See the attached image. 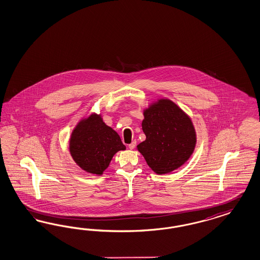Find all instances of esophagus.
I'll return each mask as SVG.
<instances>
[{
	"label": "esophagus",
	"instance_id": "esophagus-1",
	"mask_svg": "<svg viewBox=\"0 0 260 260\" xmlns=\"http://www.w3.org/2000/svg\"><path fill=\"white\" fill-rule=\"evenodd\" d=\"M135 146H136V141H133L132 143L128 145V148H129L131 150H134L135 148Z\"/></svg>",
	"mask_w": 260,
	"mask_h": 260
}]
</instances>
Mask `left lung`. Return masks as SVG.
<instances>
[{"label":"left lung","instance_id":"1","mask_svg":"<svg viewBox=\"0 0 260 260\" xmlns=\"http://www.w3.org/2000/svg\"><path fill=\"white\" fill-rule=\"evenodd\" d=\"M142 129L146 140L137 149L156 174L178 169L195 149L196 133L191 119L170 100H158L144 111Z\"/></svg>","mask_w":260,"mask_h":260}]
</instances>
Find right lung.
Returning <instances> with one entry per match:
<instances>
[{"mask_svg": "<svg viewBox=\"0 0 260 260\" xmlns=\"http://www.w3.org/2000/svg\"><path fill=\"white\" fill-rule=\"evenodd\" d=\"M70 152L82 170L102 175L118 151L125 150L120 136L100 115L81 120L72 133Z\"/></svg>", "mask_w": 260, "mask_h": 260, "instance_id": "right-lung-1", "label": "right lung"}]
</instances>
